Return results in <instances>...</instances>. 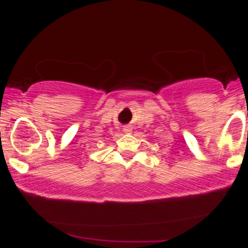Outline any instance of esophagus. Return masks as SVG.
I'll return each mask as SVG.
<instances>
[{"label": "esophagus", "mask_w": 248, "mask_h": 248, "mask_svg": "<svg viewBox=\"0 0 248 248\" xmlns=\"http://www.w3.org/2000/svg\"><path fill=\"white\" fill-rule=\"evenodd\" d=\"M124 133H126V134L131 133V132H132L131 126H124Z\"/></svg>", "instance_id": "esophagus-1"}]
</instances>
